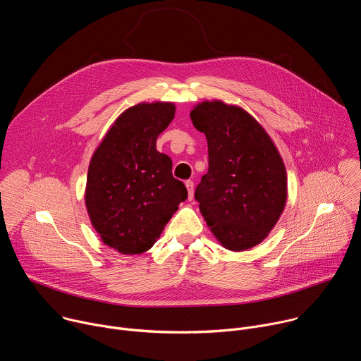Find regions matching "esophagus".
<instances>
[{
    "instance_id": "obj_1",
    "label": "esophagus",
    "mask_w": 361,
    "mask_h": 361,
    "mask_svg": "<svg viewBox=\"0 0 361 361\" xmlns=\"http://www.w3.org/2000/svg\"><path fill=\"white\" fill-rule=\"evenodd\" d=\"M185 187H187V192H188V200L194 198V183L192 181H185Z\"/></svg>"
}]
</instances>
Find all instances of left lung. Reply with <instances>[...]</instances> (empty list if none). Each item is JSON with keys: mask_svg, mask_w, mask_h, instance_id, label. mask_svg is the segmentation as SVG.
Returning <instances> with one entry per match:
<instances>
[{"mask_svg": "<svg viewBox=\"0 0 361 361\" xmlns=\"http://www.w3.org/2000/svg\"><path fill=\"white\" fill-rule=\"evenodd\" d=\"M190 116L208 143V173L194 194L200 211L225 250H251L285 209V163L262 125L243 107L204 100Z\"/></svg>", "mask_w": 361, "mask_h": 361, "instance_id": "left-lung-1", "label": "left lung"}]
</instances>
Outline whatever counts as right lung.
<instances>
[{"label":"right lung","instance_id":"right-lung-1","mask_svg":"<svg viewBox=\"0 0 361 361\" xmlns=\"http://www.w3.org/2000/svg\"><path fill=\"white\" fill-rule=\"evenodd\" d=\"M173 102H142L114 120L87 170L85 205L102 243L123 255L149 251L187 198L171 159L156 149L171 123Z\"/></svg>","mask_w":361,"mask_h":361}]
</instances>
